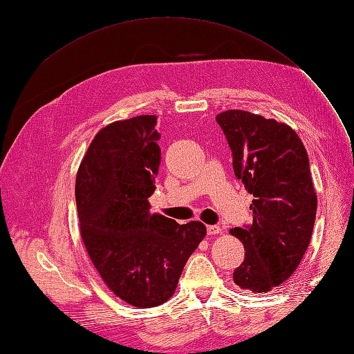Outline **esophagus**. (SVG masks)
I'll list each match as a JSON object with an SVG mask.
<instances>
[{
    "label": "esophagus",
    "mask_w": 354,
    "mask_h": 354,
    "mask_svg": "<svg viewBox=\"0 0 354 354\" xmlns=\"http://www.w3.org/2000/svg\"><path fill=\"white\" fill-rule=\"evenodd\" d=\"M207 232L208 234H218L221 233V229L220 226H214V224H211V226H207Z\"/></svg>",
    "instance_id": "34e87169"
}]
</instances>
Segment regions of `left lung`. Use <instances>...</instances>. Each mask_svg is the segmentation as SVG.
Listing matches in <instances>:
<instances>
[{
	"instance_id": "obj_1",
	"label": "left lung",
	"mask_w": 354,
	"mask_h": 354,
	"mask_svg": "<svg viewBox=\"0 0 354 354\" xmlns=\"http://www.w3.org/2000/svg\"><path fill=\"white\" fill-rule=\"evenodd\" d=\"M233 155V169L254 196L252 224L230 230L245 248L233 282L269 292L303 260L312 239L317 196L303 142L291 127L246 111L216 116Z\"/></svg>"
}]
</instances>
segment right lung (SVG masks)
<instances>
[{
	"mask_svg": "<svg viewBox=\"0 0 354 354\" xmlns=\"http://www.w3.org/2000/svg\"><path fill=\"white\" fill-rule=\"evenodd\" d=\"M156 116L115 121L95 134L77 174L81 238L103 282L122 301L149 308L174 294L205 238L201 221L151 214L160 164Z\"/></svg>",
	"mask_w": 354,
	"mask_h": 354,
	"instance_id": "add662e5",
	"label": "right lung"
}]
</instances>
